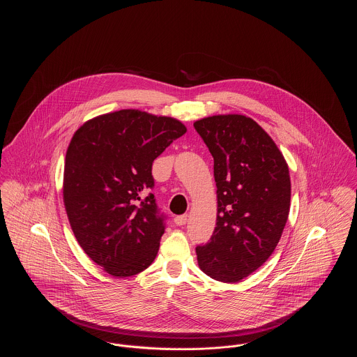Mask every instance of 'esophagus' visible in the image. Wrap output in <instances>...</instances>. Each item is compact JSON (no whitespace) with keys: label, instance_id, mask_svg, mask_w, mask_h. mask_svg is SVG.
Masks as SVG:
<instances>
[{"label":"esophagus","instance_id":"obj_1","mask_svg":"<svg viewBox=\"0 0 357 357\" xmlns=\"http://www.w3.org/2000/svg\"><path fill=\"white\" fill-rule=\"evenodd\" d=\"M187 221H188V215H187V214H183V215H177V217L174 218V222H176L178 227H183V225H185V224H187Z\"/></svg>","mask_w":357,"mask_h":357}]
</instances>
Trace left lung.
Instances as JSON below:
<instances>
[{
  "instance_id": "obj_1",
  "label": "left lung",
  "mask_w": 357,
  "mask_h": 357,
  "mask_svg": "<svg viewBox=\"0 0 357 357\" xmlns=\"http://www.w3.org/2000/svg\"><path fill=\"white\" fill-rule=\"evenodd\" d=\"M214 159L217 222L198 265L218 282H241L278 246L290 213L289 165L272 137L241 114L194 122Z\"/></svg>"
}]
</instances>
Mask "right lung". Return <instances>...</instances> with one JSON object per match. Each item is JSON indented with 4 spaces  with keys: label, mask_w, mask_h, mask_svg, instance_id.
Returning a JSON list of instances; mask_svg holds the SVG:
<instances>
[{
    "label": "right lung",
    "mask_w": 357,
    "mask_h": 357,
    "mask_svg": "<svg viewBox=\"0 0 357 357\" xmlns=\"http://www.w3.org/2000/svg\"><path fill=\"white\" fill-rule=\"evenodd\" d=\"M187 132L172 116L119 109L86 121L64 162L63 202L82 250L115 278L153 264L165 232L153 194V162Z\"/></svg>",
    "instance_id": "add662e5"
}]
</instances>
